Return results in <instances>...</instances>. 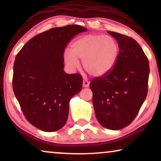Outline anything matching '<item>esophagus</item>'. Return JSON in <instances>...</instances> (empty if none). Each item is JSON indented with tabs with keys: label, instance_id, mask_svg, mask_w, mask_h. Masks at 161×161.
Returning <instances> with one entry per match:
<instances>
[{
	"label": "esophagus",
	"instance_id": "obj_1",
	"mask_svg": "<svg viewBox=\"0 0 161 161\" xmlns=\"http://www.w3.org/2000/svg\"><path fill=\"white\" fill-rule=\"evenodd\" d=\"M89 86V82L87 80H83V87H88Z\"/></svg>",
	"mask_w": 161,
	"mask_h": 161
}]
</instances>
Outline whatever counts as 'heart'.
Wrapping results in <instances>:
<instances>
[{"label":"heart","instance_id":"obj_1","mask_svg":"<svg viewBox=\"0 0 161 161\" xmlns=\"http://www.w3.org/2000/svg\"><path fill=\"white\" fill-rule=\"evenodd\" d=\"M119 53L118 42L103 34H87L75 39L71 50H65L64 58L67 64L75 68L78 59L82 60L83 69L94 77L105 75L113 69Z\"/></svg>","mask_w":161,"mask_h":161}]
</instances>
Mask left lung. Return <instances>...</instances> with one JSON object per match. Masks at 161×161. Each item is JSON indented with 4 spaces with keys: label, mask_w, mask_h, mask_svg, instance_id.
I'll return each mask as SVG.
<instances>
[{
    "label": "left lung",
    "mask_w": 161,
    "mask_h": 161,
    "mask_svg": "<svg viewBox=\"0 0 161 161\" xmlns=\"http://www.w3.org/2000/svg\"><path fill=\"white\" fill-rule=\"evenodd\" d=\"M119 46L113 69L90 83L97 119L105 128L117 130L127 127L139 111L148 92L149 61L131 37L108 31Z\"/></svg>",
    "instance_id": "left-lung-1"
}]
</instances>
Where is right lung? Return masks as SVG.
Wrapping results in <instances>:
<instances>
[{"mask_svg":"<svg viewBox=\"0 0 161 161\" xmlns=\"http://www.w3.org/2000/svg\"><path fill=\"white\" fill-rule=\"evenodd\" d=\"M86 31L78 25L51 28L31 39L15 58L13 91L26 119L41 130L64 127L69 100L82 89L80 75L64 70V52L74 36Z\"/></svg>","mask_w":161,"mask_h":161,"instance_id":"1","label":"right lung"}]
</instances>
